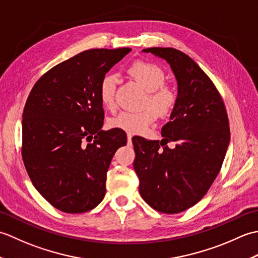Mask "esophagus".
<instances>
[{
    "mask_svg": "<svg viewBox=\"0 0 258 258\" xmlns=\"http://www.w3.org/2000/svg\"><path fill=\"white\" fill-rule=\"evenodd\" d=\"M132 138H133L132 134H127V141H128L130 144H131V142H132Z\"/></svg>",
    "mask_w": 258,
    "mask_h": 258,
    "instance_id": "1",
    "label": "esophagus"
}]
</instances>
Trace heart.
Returning <instances> with one entry per match:
<instances>
[{
	"instance_id": "obj_1",
	"label": "heart",
	"mask_w": 258,
	"mask_h": 258,
	"mask_svg": "<svg viewBox=\"0 0 258 258\" xmlns=\"http://www.w3.org/2000/svg\"><path fill=\"white\" fill-rule=\"evenodd\" d=\"M128 73L147 91L144 101L146 106L136 112L119 113L109 119L108 124L111 127L122 130L128 134H141L154 123L158 115L157 111L161 114L171 112L176 103L177 94L172 85L164 82L165 73L163 69L154 63L138 59L128 68ZM115 92L116 76L114 74L104 75L98 84V98L102 105L111 111L115 108ZM151 103L155 106H151Z\"/></svg>"
}]
</instances>
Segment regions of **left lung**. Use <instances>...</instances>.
Wrapping results in <instances>:
<instances>
[{
    "mask_svg": "<svg viewBox=\"0 0 258 258\" xmlns=\"http://www.w3.org/2000/svg\"><path fill=\"white\" fill-rule=\"evenodd\" d=\"M143 52L166 59L178 93L162 141L132 139L140 194L151 207L177 214L199 203L221 171L229 143V123L223 98L199 65L173 47ZM174 141L175 147L166 145Z\"/></svg>",
    "mask_w": 258,
    "mask_h": 258,
    "instance_id": "1",
    "label": "left lung"
}]
</instances>
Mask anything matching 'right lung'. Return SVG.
Wrapping results in <instances>:
<instances>
[{"instance_id":"right-lung-1","label":"right lung","mask_w":258,"mask_h":258,"mask_svg":"<svg viewBox=\"0 0 258 258\" xmlns=\"http://www.w3.org/2000/svg\"><path fill=\"white\" fill-rule=\"evenodd\" d=\"M130 47L93 48L43 74L27 97L22 120V158L34 187L57 210L89 212L103 201L122 130H101L98 84Z\"/></svg>"}]
</instances>
